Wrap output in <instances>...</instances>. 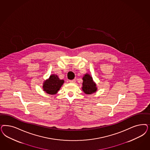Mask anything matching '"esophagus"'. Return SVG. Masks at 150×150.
<instances>
[{"label": "esophagus", "instance_id": "1", "mask_svg": "<svg viewBox=\"0 0 150 150\" xmlns=\"http://www.w3.org/2000/svg\"><path fill=\"white\" fill-rule=\"evenodd\" d=\"M69 82L70 83H74L76 82V80H75V79L69 80Z\"/></svg>", "mask_w": 150, "mask_h": 150}]
</instances>
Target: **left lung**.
I'll return each instance as SVG.
<instances>
[{"label": "left lung", "instance_id": "8db88e82", "mask_svg": "<svg viewBox=\"0 0 150 150\" xmlns=\"http://www.w3.org/2000/svg\"><path fill=\"white\" fill-rule=\"evenodd\" d=\"M82 89L83 92L87 94H90L96 92V84L93 82V78L88 74H86L83 78Z\"/></svg>", "mask_w": 150, "mask_h": 150}]
</instances>
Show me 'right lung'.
<instances>
[{"instance_id":"1","label":"right lung","mask_w":150,"mask_h":150,"mask_svg":"<svg viewBox=\"0 0 150 150\" xmlns=\"http://www.w3.org/2000/svg\"><path fill=\"white\" fill-rule=\"evenodd\" d=\"M64 83L63 80H60L56 75H51L48 80L44 83V91L50 94L57 93Z\"/></svg>"}]
</instances>
